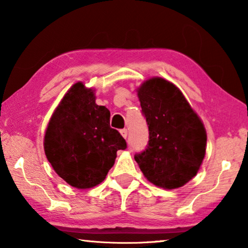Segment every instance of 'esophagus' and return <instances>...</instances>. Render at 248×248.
<instances>
[{
	"mask_svg": "<svg viewBox=\"0 0 248 248\" xmlns=\"http://www.w3.org/2000/svg\"><path fill=\"white\" fill-rule=\"evenodd\" d=\"M120 133H121V136L124 138V139H127V136H128V130L127 129H123L120 131Z\"/></svg>",
	"mask_w": 248,
	"mask_h": 248,
	"instance_id": "esophagus-1",
	"label": "esophagus"
}]
</instances>
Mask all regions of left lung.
<instances>
[{"instance_id":"8db88e82","label":"left lung","mask_w":248,"mask_h":248,"mask_svg":"<svg viewBox=\"0 0 248 248\" xmlns=\"http://www.w3.org/2000/svg\"><path fill=\"white\" fill-rule=\"evenodd\" d=\"M149 143L134 155L145 178L155 186L175 189L198 173L205 154L207 132L178 87L162 78L138 89Z\"/></svg>"}]
</instances>
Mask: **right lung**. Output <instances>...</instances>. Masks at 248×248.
I'll list each match as a JSON object with an SVG mask.
<instances>
[{
  "label": "right lung",
  "mask_w": 248,
  "mask_h": 248,
  "mask_svg": "<svg viewBox=\"0 0 248 248\" xmlns=\"http://www.w3.org/2000/svg\"><path fill=\"white\" fill-rule=\"evenodd\" d=\"M110 111L95 103L82 82L71 87L56 108L45 134V153L56 173L78 189L106 178L125 140L109 124Z\"/></svg>",
  "instance_id": "1"
}]
</instances>
